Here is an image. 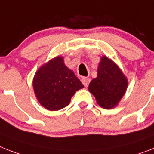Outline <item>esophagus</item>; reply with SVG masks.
<instances>
[{"mask_svg": "<svg viewBox=\"0 0 154 154\" xmlns=\"http://www.w3.org/2000/svg\"><path fill=\"white\" fill-rule=\"evenodd\" d=\"M81 82L83 83V85L85 86V87H88V84H89L90 82V78L85 77H82V78H81Z\"/></svg>", "mask_w": 154, "mask_h": 154, "instance_id": "esophagus-1", "label": "esophagus"}]
</instances>
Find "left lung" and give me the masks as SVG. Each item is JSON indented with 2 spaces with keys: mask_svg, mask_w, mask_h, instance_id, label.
<instances>
[{
  "mask_svg": "<svg viewBox=\"0 0 154 154\" xmlns=\"http://www.w3.org/2000/svg\"><path fill=\"white\" fill-rule=\"evenodd\" d=\"M127 85V78L119 66L108 57L103 56L99 63L97 77L90 82L88 90L101 107L112 109L118 105Z\"/></svg>",
  "mask_w": 154,
  "mask_h": 154,
  "instance_id": "8db88e82",
  "label": "left lung"
}]
</instances>
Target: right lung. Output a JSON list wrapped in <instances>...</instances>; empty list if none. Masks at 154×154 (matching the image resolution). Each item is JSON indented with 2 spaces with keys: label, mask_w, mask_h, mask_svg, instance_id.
Instances as JSON below:
<instances>
[{
  "label": "right lung",
  "mask_w": 154,
  "mask_h": 154,
  "mask_svg": "<svg viewBox=\"0 0 154 154\" xmlns=\"http://www.w3.org/2000/svg\"><path fill=\"white\" fill-rule=\"evenodd\" d=\"M32 85L39 103L49 111L68 106L75 92L84 88L61 56L42 65L35 74Z\"/></svg>",
  "instance_id": "right-lung-1"
}]
</instances>
